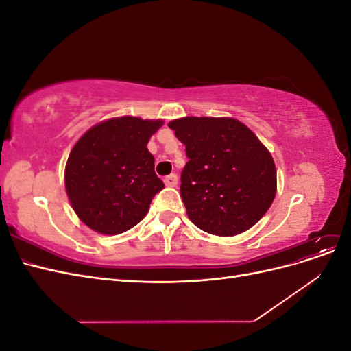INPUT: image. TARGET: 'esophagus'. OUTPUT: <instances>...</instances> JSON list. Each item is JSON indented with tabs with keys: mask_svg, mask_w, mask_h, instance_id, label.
I'll return each mask as SVG.
<instances>
[{
	"mask_svg": "<svg viewBox=\"0 0 351 351\" xmlns=\"http://www.w3.org/2000/svg\"><path fill=\"white\" fill-rule=\"evenodd\" d=\"M164 183H165V186H168V187H176L177 183H178L177 174H169V176H167V177L164 178Z\"/></svg>",
	"mask_w": 351,
	"mask_h": 351,
	"instance_id": "esophagus-1",
	"label": "esophagus"
}]
</instances>
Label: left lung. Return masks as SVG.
<instances>
[{"mask_svg": "<svg viewBox=\"0 0 351 351\" xmlns=\"http://www.w3.org/2000/svg\"><path fill=\"white\" fill-rule=\"evenodd\" d=\"M186 146L182 193L190 221L209 234L236 236L265 215L277 192L269 151L234 119L184 117L168 123Z\"/></svg>", "mask_w": 351, "mask_h": 351, "instance_id": "8db88e82", "label": "left lung"}]
</instances>
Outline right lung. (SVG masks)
<instances>
[{"instance_id": "obj_1", "label": "right lung", "mask_w": 351, "mask_h": 351, "mask_svg": "<svg viewBox=\"0 0 351 351\" xmlns=\"http://www.w3.org/2000/svg\"><path fill=\"white\" fill-rule=\"evenodd\" d=\"M161 125V120L119 117L93 125L74 145L66 165V190L89 228L114 236L145 218L164 189L146 147Z\"/></svg>"}]
</instances>
